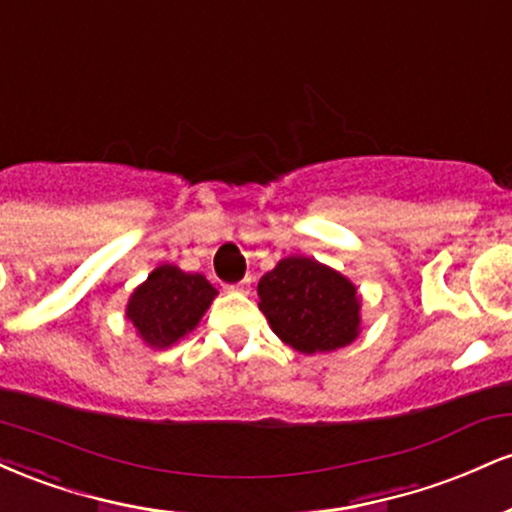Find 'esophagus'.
I'll return each instance as SVG.
<instances>
[{
	"label": "esophagus",
	"mask_w": 512,
	"mask_h": 512,
	"mask_svg": "<svg viewBox=\"0 0 512 512\" xmlns=\"http://www.w3.org/2000/svg\"><path fill=\"white\" fill-rule=\"evenodd\" d=\"M228 291H238V293H250V279H243V281H238V284H231V286H226Z\"/></svg>",
	"instance_id": "obj_1"
}]
</instances>
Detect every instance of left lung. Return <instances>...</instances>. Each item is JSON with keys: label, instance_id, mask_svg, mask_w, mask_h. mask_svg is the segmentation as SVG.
<instances>
[{"label": "left lung", "instance_id": "1", "mask_svg": "<svg viewBox=\"0 0 512 512\" xmlns=\"http://www.w3.org/2000/svg\"><path fill=\"white\" fill-rule=\"evenodd\" d=\"M260 310L276 337L301 354H325L361 334V296L342 272L315 257L289 255L257 284Z\"/></svg>", "mask_w": 512, "mask_h": 512}]
</instances>
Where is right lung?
I'll return each instance as SVG.
<instances>
[{"instance_id":"1","label":"right lung","mask_w":512,"mask_h":512,"mask_svg":"<svg viewBox=\"0 0 512 512\" xmlns=\"http://www.w3.org/2000/svg\"><path fill=\"white\" fill-rule=\"evenodd\" d=\"M219 291L204 274L182 272L178 264H158L129 296L125 317L151 349L178 344L199 325Z\"/></svg>"}]
</instances>
